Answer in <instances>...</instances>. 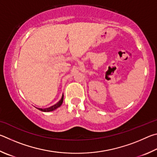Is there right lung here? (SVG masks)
<instances>
[{
	"instance_id": "add662e5",
	"label": "right lung",
	"mask_w": 157,
	"mask_h": 157,
	"mask_svg": "<svg viewBox=\"0 0 157 157\" xmlns=\"http://www.w3.org/2000/svg\"><path fill=\"white\" fill-rule=\"evenodd\" d=\"M63 94L61 98H60V100L59 101V102L56 103L55 105H52L51 107H49V108H36L38 109H39V110L42 111V112H52V111H54L55 110V109H57L58 108H59V107L62 105L63 103Z\"/></svg>"
}]
</instances>
